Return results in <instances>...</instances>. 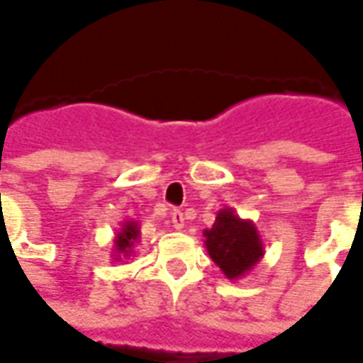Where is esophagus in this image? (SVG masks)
Returning <instances> with one entry per match:
<instances>
[{
  "label": "esophagus",
  "mask_w": 363,
  "mask_h": 363,
  "mask_svg": "<svg viewBox=\"0 0 363 363\" xmlns=\"http://www.w3.org/2000/svg\"><path fill=\"white\" fill-rule=\"evenodd\" d=\"M184 220H186V218H184V212H182V210H174V212H172V226H174L175 230H182V228H184Z\"/></svg>",
  "instance_id": "esophagus-1"
}]
</instances>
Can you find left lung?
Segmentation results:
<instances>
[{"instance_id": "obj_1", "label": "left lung", "mask_w": 363, "mask_h": 363, "mask_svg": "<svg viewBox=\"0 0 363 363\" xmlns=\"http://www.w3.org/2000/svg\"><path fill=\"white\" fill-rule=\"evenodd\" d=\"M203 246L228 281H238L264 257V244L252 220H244L232 208L216 214L212 228L203 230Z\"/></svg>"}]
</instances>
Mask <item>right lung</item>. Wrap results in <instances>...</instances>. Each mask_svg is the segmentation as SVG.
<instances>
[{
  "instance_id": "obj_1",
  "label": "right lung",
  "mask_w": 363,
  "mask_h": 363,
  "mask_svg": "<svg viewBox=\"0 0 363 363\" xmlns=\"http://www.w3.org/2000/svg\"><path fill=\"white\" fill-rule=\"evenodd\" d=\"M141 238V230H139V222L135 220H123L119 232L115 234V240H113V260H127L133 255V248L135 244L139 242Z\"/></svg>"
}]
</instances>
